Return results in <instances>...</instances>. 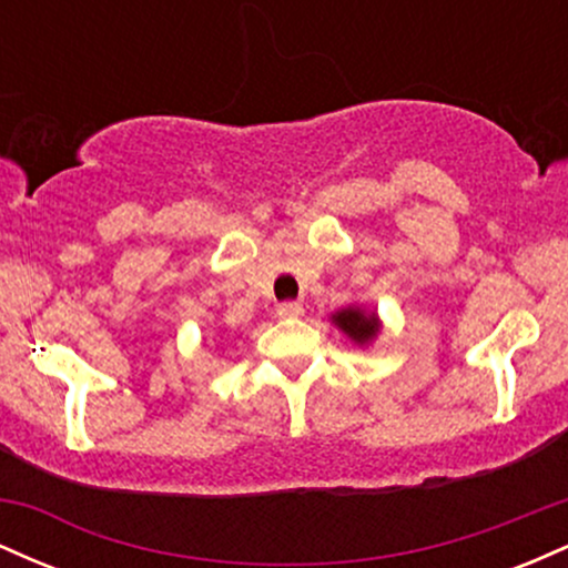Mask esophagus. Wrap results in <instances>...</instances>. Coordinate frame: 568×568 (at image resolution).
Here are the masks:
<instances>
[{
  "instance_id": "34e87169",
  "label": "esophagus",
  "mask_w": 568,
  "mask_h": 568,
  "mask_svg": "<svg viewBox=\"0 0 568 568\" xmlns=\"http://www.w3.org/2000/svg\"><path fill=\"white\" fill-rule=\"evenodd\" d=\"M277 315L280 317H298V315H304V306L298 302H283L277 306Z\"/></svg>"
}]
</instances>
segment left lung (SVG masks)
<instances>
[{
	"label": "left lung",
	"instance_id": "obj_1",
	"mask_svg": "<svg viewBox=\"0 0 568 568\" xmlns=\"http://www.w3.org/2000/svg\"><path fill=\"white\" fill-rule=\"evenodd\" d=\"M334 323L338 328L344 331V334L355 338L357 344H366L371 338L376 336V331H379V323H376V315H366V312L361 310H342L334 315Z\"/></svg>",
	"mask_w": 568,
	"mask_h": 568
}]
</instances>
